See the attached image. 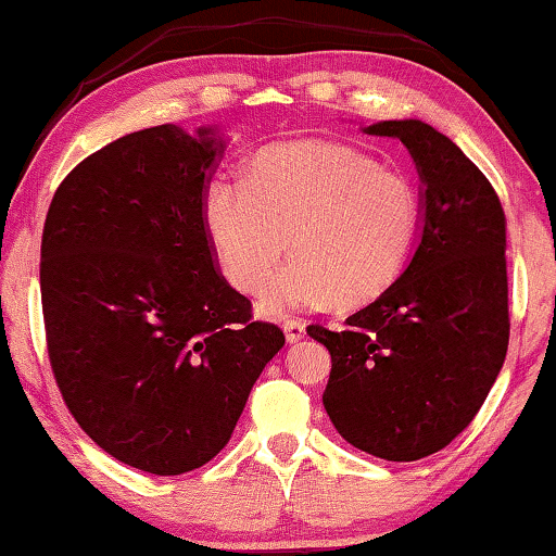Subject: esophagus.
<instances>
[{"label": "esophagus", "mask_w": 556, "mask_h": 556, "mask_svg": "<svg viewBox=\"0 0 556 556\" xmlns=\"http://www.w3.org/2000/svg\"><path fill=\"white\" fill-rule=\"evenodd\" d=\"M281 326H285V337H287L289 343H296V341H302L306 337V326L302 321L287 319Z\"/></svg>", "instance_id": "34e87169"}]
</instances>
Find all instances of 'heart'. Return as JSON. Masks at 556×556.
I'll return each instance as SVG.
<instances>
[{"label": "heart", "mask_w": 556, "mask_h": 556, "mask_svg": "<svg viewBox=\"0 0 556 556\" xmlns=\"http://www.w3.org/2000/svg\"><path fill=\"white\" fill-rule=\"evenodd\" d=\"M215 257L230 285L260 294L293 237L298 260L262 296L264 314L358 306L389 289L416 250L418 182L341 140L260 151L244 185L210 182L202 198Z\"/></svg>", "instance_id": "heart-1"}]
</instances>
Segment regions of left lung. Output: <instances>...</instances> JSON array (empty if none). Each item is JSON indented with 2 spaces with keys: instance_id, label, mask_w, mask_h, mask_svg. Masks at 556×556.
I'll list each match as a JSON object with an SVG mask.
<instances>
[{
  "instance_id": "1",
  "label": "left lung",
  "mask_w": 556,
  "mask_h": 556,
  "mask_svg": "<svg viewBox=\"0 0 556 556\" xmlns=\"http://www.w3.org/2000/svg\"><path fill=\"white\" fill-rule=\"evenodd\" d=\"M426 182L422 235L408 269L346 329L312 324L331 354L324 408L339 435L393 463L428 457L470 426L505 364L507 219L490 180L422 121H383Z\"/></svg>"
}]
</instances>
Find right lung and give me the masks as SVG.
Here are the masks:
<instances>
[{
  "mask_svg": "<svg viewBox=\"0 0 556 556\" xmlns=\"http://www.w3.org/2000/svg\"><path fill=\"white\" fill-rule=\"evenodd\" d=\"M213 128L136 130L78 163L41 235L51 371L84 433L116 460L182 475L230 440L279 326L217 271L202 217Z\"/></svg>",
  "mask_w": 556,
  "mask_h": 556,
  "instance_id": "add662e5",
  "label": "right lung"
}]
</instances>
